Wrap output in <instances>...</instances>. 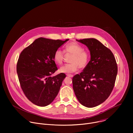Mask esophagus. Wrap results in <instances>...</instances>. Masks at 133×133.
Wrapping results in <instances>:
<instances>
[{
    "label": "esophagus",
    "instance_id": "34e87169",
    "mask_svg": "<svg viewBox=\"0 0 133 133\" xmlns=\"http://www.w3.org/2000/svg\"><path fill=\"white\" fill-rule=\"evenodd\" d=\"M67 76H68L69 77H72L73 75H71V74H67Z\"/></svg>",
    "mask_w": 133,
    "mask_h": 133
}]
</instances>
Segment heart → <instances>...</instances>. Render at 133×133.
I'll use <instances>...</instances> for the list:
<instances>
[{
  "mask_svg": "<svg viewBox=\"0 0 133 133\" xmlns=\"http://www.w3.org/2000/svg\"><path fill=\"white\" fill-rule=\"evenodd\" d=\"M65 52L72 55L70 57V64L62 67L59 71L63 73L70 74L76 71L78 68H85L89 62L90 55L88 51L84 50V48L76 43H71L65 47ZM64 52L61 49L56 50L54 54L53 59L55 62L59 65L63 64Z\"/></svg>",
  "mask_w": 133,
  "mask_h": 133,
  "instance_id": "1",
  "label": "heart"
}]
</instances>
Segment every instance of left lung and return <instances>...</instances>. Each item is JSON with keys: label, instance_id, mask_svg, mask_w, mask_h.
<instances>
[{"label": "left lung", "instance_id": "left-lung-1", "mask_svg": "<svg viewBox=\"0 0 133 133\" xmlns=\"http://www.w3.org/2000/svg\"><path fill=\"white\" fill-rule=\"evenodd\" d=\"M77 41L90 52L87 66L72 77L73 89L79 103L91 108L105 102L114 87L118 68L111 51L98 40L86 38Z\"/></svg>", "mask_w": 133, "mask_h": 133}]
</instances>
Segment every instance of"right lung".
Segmentation results:
<instances>
[{"label": "right lung", "mask_w": 133, "mask_h": 133, "mask_svg": "<svg viewBox=\"0 0 133 133\" xmlns=\"http://www.w3.org/2000/svg\"><path fill=\"white\" fill-rule=\"evenodd\" d=\"M39 38L21 52L17 72L26 97L42 107L49 105L59 91L66 77L64 73L50 76L58 69L53 56L55 51L68 41Z\"/></svg>", "instance_id": "right-lung-1"}]
</instances>
